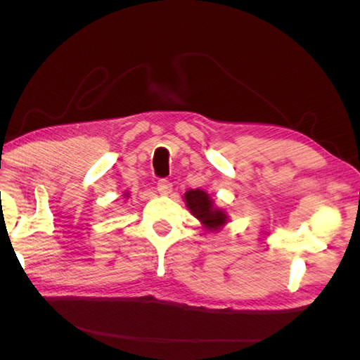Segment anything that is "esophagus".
Segmentation results:
<instances>
[{
    "instance_id": "esophagus-1",
    "label": "esophagus",
    "mask_w": 360,
    "mask_h": 360,
    "mask_svg": "<svg viewBox=\"0 0 360 360\" xmlns=\"http://www.w3.org/2000/svg\"><path fill=\"white\" fill-rule=\"evenodd\" d=\"M158 191L162 193V195H168L171 191H172V184L169 183V180L167 179H160L158 181Z\"/></svg>"
}]
</instances>
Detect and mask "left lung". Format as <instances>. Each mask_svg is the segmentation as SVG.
Returning a JSON list of instances; mask_svg holds the SVG:
<instances>
[{"mask_svg":"<svg viewBox=\"0 0 360 360\" xmlns=\"http://www.w3.org/2000/svg\"><path fill=\"white\" fill-rule=\"evenodd\" d=\"M184 201H186L188 209L192 212V214L201 221V224L209 231H216L222 228L228 216L224 210L216 209L213 205V201L210 200L209 193L200 191V189H191L184 193Z\"/></svg>","mask_w":360,"mask_h":360,"instance_id":"left-lung-1","label":"left lung"}]
</instances>
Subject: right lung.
Listing matches in <instances>:
<instances>
[{
  "mask_svg": "<svg viewBox=\"0 0 360 360\" xmlns=\"http://www.w3.org/2000/svg\"><path fill=\"white\" fill-rule=\"evenodd\" d=\"M126 197H129V195H127V193H126Z\"/></svg>",
  "mask_w": 360,
  "mask_h": 360,
  "instance_id": "right-lung-1",
  "label": "right lung"
}]
</instances>
